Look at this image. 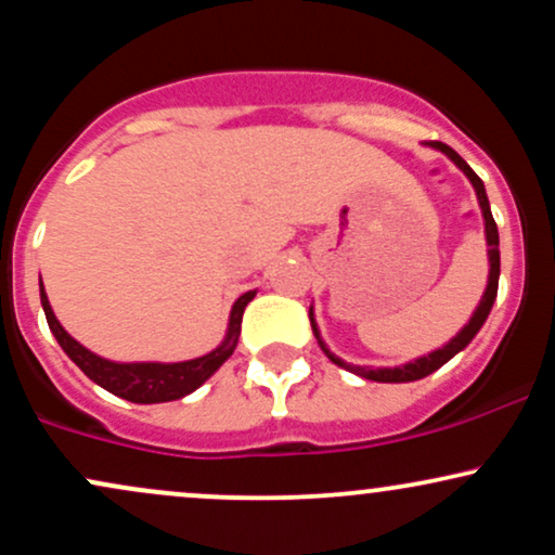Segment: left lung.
Returning <instances> with one entry per match:
<instances>
[{"instance_id":"obj_1","label":"left lung","mask_w":555,"mask_h":555,"mask_svg":"<svg viewBox=\"0 0 555 555\" xmlns=\"http://www.w3.org/2000/svg\"><path fill=\"white\" fill-rule=\"evenodd\" d=\"M430 149L441 151V154H446L451 158V162L460 167L464 175H467V180L473 182L475 188V195H477V203H480V211H482V221H486V242H488V286L486 292H482V299L480 305L475 308L473 318L467 321V326H464L460 334L454 336L451 341H446L443 347L433 349V352L423 354V358L412 360V362H404V365H397V367H365V365H352V362H344L341 358H336L334 352L326 347V341L321 339V331H318V323H315V315H313V305H310V326H313V334L318 344H321V349L326 352V358L334 362V365L344 367V371L360 375V378L365 380H378V384H410V380H420L425 378V375L436 373L438 367L446 365L454 354H460L464 347H467L469 341L475 339L477 331L482 328V323L488 321L490 315V308H493L495 302V295H499V273H501V253H499V227H495L493 221V214H490V203H488V195H486V184H482L480 177L475 175L473 169H469V164L464 162V158L456 154L454 149H449L446 143H438V140H433V143H428Z\"/></svg>"}]
</instances>
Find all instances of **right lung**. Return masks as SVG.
Here are the masks:
<instances>
[{
    "label": "right lung",
    "mask_w": 555,
    "mask_h": 555,
    "mask_svg": "<svg viewBox=\"0 0 555 555\" xmlns=\"http://www.w3.org/2000/svg\"><path fill=\"white\" fill-rule=\"evenodd\" d=\"M253 297H256V292H245V295L232 305L224 341L216 349H211L208 354H203V358L184 362H114L93 354L91 349L82 347L80 341H75L73 336L62 328L52 305H49V297L47 292H43L41 282V305L43 313H47V323L49 328H52L54 339L60 341L62 349H65L67 358L73 360L93 384L106 388L114 397L135 401V404H158V401L182 399L206 384V380L232 358L234 349H237L242 313H245L247 302H250Z\"/></svg>",
    "instance_id": "1"
}]
</instances>
